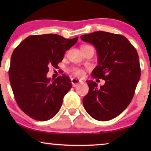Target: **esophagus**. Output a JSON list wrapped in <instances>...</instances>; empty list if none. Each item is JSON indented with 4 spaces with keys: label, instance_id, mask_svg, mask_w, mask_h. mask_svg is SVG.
I'll use <instances>...</instances> for the list:
<instances>
[{
    "label": "esophagus",
    "instance_id": "esophagus-1",
    "mask_svg": "<svg viewBox=\"0 0 151 151\" xmlns=\"http://www.w3.org/2000/svg\"><path fill=\"white\" fill-rule=\"evenodd\" d=\"M71 83H72V85H73V86H76L78 84H79L80 82H81V81H80V80H78L76 78H71Z\"/></svg>",
    "mask_w": 151,
    "mask_h": 151
}]
</instances>
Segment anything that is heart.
I'll list each match as a JSON object with an SVG mask.
<instances>
[{
    "label": "heart",
    "mask_w": 151,
    "mask_h": 151,
    "mask_svg": "<svg viewBox=\"0 0 151 151\" xmlns=\"http://www.w3.org/2000/svg\"><path fill=\"white\" fill-rule=\"evenodd\" d=\"M71 73L73 74V75H75L76 76H78V77L82 76L84 73V72L82 69H78V68H76V67L72 68V69H71Z\"/></svg>",
    "instance_id": "b5f03b06"
}]
</instances>
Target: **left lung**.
I'll list each match as a JSON object with an SVG mask.
<instances>
[{
	"mask_svg": "<svg viewBox=\"0 0 151 151\" xmlns=\"http://www.w3.org/2000/svg\"><path fill=\"white\" fill-rule=\"evenodd\" d=\"M80 38L96 49L98 66L92 77L105 80L100 86L86 81L89 91L83 98L84 107L96 120H110L122 113L133 98L141 76L137 52L122 35L99 31Z\"/></svg>",
	"mask_w": 151,
	"mask_h": 151,
	"instance_id": "1",
	"label": "left lung"
}]
</instances>
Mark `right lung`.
I'll return each mask as SVG.
<instances>
[{
  "instance_id": "1",
  "label": "right lung",
  "mask_w": 151,
  "mask_h": 151,
  "mask_svg": "<svg viewBox=\"0 0 151 151\" xmlns=\"http://www.w3.org/2000/svg\"><path fill=\"white\" fill-rule=\"evenodd\" d=\"M78 37L67 39L58 34L29 36L14 49L9 70L10 84L20 109L38 121L50 119L61 108L64 96L71 89V80L63 75L51 80L49 67L58 68L65 51Z\"/></svg>"
}]
</instances>
